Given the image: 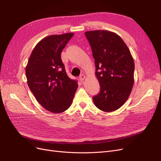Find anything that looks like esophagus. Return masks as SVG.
I'll return each mask as SVG.
<instances>
[{"mask_svg":"<svg viewBox=\"0 0 161 161\" xmlns=\"http://www.w3.org/2000/svg\"><path fill=\"white\" fill-rule=\"evenodd\" d=\"M85 79H86V76H85V75H81L80 76V77H79V79H80V81L84 80Z\"/></svg>","mask_w":161,"mask_h":161,"instance_id":"34e87169","label":"esophagus"}]
</instances>
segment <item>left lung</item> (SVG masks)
Here are the masks:
<instances>
[{"mask_svg":"<svg viewBox=\"0 0 161 161\" xmlns=\"http://www.w3.org/2000/svg\"><path fill=\"white\" fill-rule=\"evenodd\" d=\"M95 63V76L100 85L92 97L97 108L111 112L127 101L134 85V62L130 51L118 34L107 30L85 33Z\"/></svg>","mask_w":161,"mask_h":161,"instance_id":"left-lung-1","label":"left lung"}]
</instances>
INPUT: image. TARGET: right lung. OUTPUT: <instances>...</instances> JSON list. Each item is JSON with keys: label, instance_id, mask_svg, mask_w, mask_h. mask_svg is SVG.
Returning a JSON list of instances; mask_svg holds the SVG:
<instances>
[{"label": "right lung", "instance_id": "add662e5", "mask_svg": "<svg viewBox=\"0 0 161 161\" xmlns=\"http://www.w3.org/2000/svg\"><path fill=\"white\" fill-rule=\"evenodd\" d=\"M73 33L52 35L37 43L25 68L27 84L40 104L52 113L70 108L78 88L76 80L68 76L61 52Z\"/></svg>", "mask_w": 161, "mask_h": 161}]
</instances>
